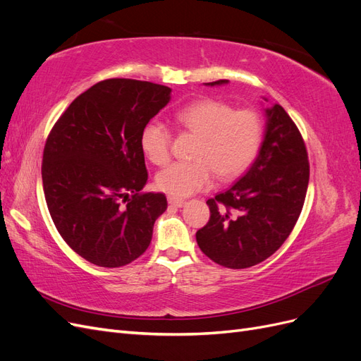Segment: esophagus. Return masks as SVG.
<instances>
[{
    "instance_id": "obj_1",
    "label": "esophagus",
    "mask_w": 361,
    "mask_h": 361,
    "mask_svg": "<svg viewBox=\"0 0 361 361\" xmlns=\"http://www.w3.org/2000/svg\"><path fill=\"white\" fill-rule=\"evenodd\" d=\"M169 204L174 206V207H182L185 204V200L176 199V197H169Z\"/></svg>"
}]
</instances>
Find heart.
Masks as SVG:
<instances>
[{
  "mask_svg": "<svg viewBox=\"0 0 361 361\" xmlns=\"http://www.w3.org/2000/svg\"><path fill=\"white\" fill-rule=\"evenodd\" d=\"M176 122L199 137L192 162H174L157 176L158 188L182 199L211 187L214 173L220 180L239 176L257 154L262 138L259 116L251 110L233 111L221 101L202 99L188 104L176 114ZM171 134L161 120H150L141 130L140 143L155 166L170 159Z\"/></svg>",
  "mask_w": 361,
  "mask_h": 361,
  "instance_id": "obj_1",
  "label": "heart"
}]
</instances>
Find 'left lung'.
Returning a JSON list of instances; mask_svg holds the SVG:
<instances>
[{
	"mask_svg": "<svg viewBox=\"0 0 361 361\" xmlns=\"http://www.w3.org/2000/svg\"><path fill=\"white\" fill-rule=\"evenodd\" d=\"M226 84L228 80L204 82ZM264 101L267 122L256 159L231 188L206 202L211 218L195 233L203 253L226 268H250L274 255L307 192L309 159L300 130L281 105Z\"/></svg>",
	"mask_w": 361,
	"mask_h": 361,
	"instance_id": "8db88e82",
	"label": "left lung"
}]
</instances>
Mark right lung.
<instances>
[{
    "mask_svg": "<svg viewBox=\"0 0 361 361\" xmlns=\"http://www.w3.org/2000/svg\"><path fill=\"white\" fill-rule=\"evenodd\" d=\"M171 99V89L113 78L68 106L43 150L42 180L51 218L66 244L90 264L117 268L147 250L161 192L147 182L141 130Z\"/></svg>",
    "mask_w": 361,
    "mask_h": 361,
    "instance_id": "right-lung-1",
    "label": "right lung"
}]
</instances>
